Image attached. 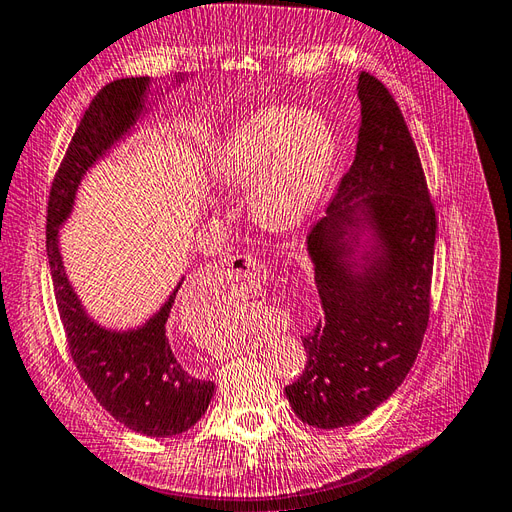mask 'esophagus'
I'll return each mask as SVG.
<instances>
[{
	"label": "esophagus",
	"mask_w": 512,
	"mask_h": 512,
	"mask_svg": "<svg viewBox=\"0 0 512 512\" xmlns=\"http://www.w3.org/2000/svg\"><path fill=\"white\" fill-rule=\"evenodd\" d=\"M264 279L266 266L251 255L227 257L216 268V281L222 283V287H227V290L242 296L251 305H259L261 298H264V287H261Z\"/></svg>",
	"instance_id": "obj_1"
}]
</instances>
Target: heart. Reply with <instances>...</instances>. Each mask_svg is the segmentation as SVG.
Here are the masks:
<instances>
[{
	"label": "heart",
	"mask_w": 512,
	"mask_h": 512,
	"mask_svg": "<svg viewBox=\"0 0 512 512\" xmlns=\"http://www.w3.org/2000/svg\"><path fill=\"white\" fill-rule=\"evenodd\" d=\"M335 157L337 136L322 114L277 106L222 140L212 175L225 188H248V212L261 227L290 231L318 205Z\"/></svg>",
	"instance_id": "1"
}]
</instances>
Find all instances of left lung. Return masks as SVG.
Listing matches in <instances>:
<instances>
[{
  "label": "left lung",
  "mask_w": 512,
  "mask_h": 512,
  "mask_svg": "<svg viewBox=\"0 0 512 512\" xmlns=\"http://www.w3.org/2000/svg\"><path fill=\"white\" fill-rule=\"evenodd\" d=\"M355 162L307 253L324 318L303 337L307 365L285 387L316 428L352 426L413 368L428 326L437 218L415 142L389 90L359 73Z\"/></svg>",
  "instance_id": "obj_1"
}]
</instances>
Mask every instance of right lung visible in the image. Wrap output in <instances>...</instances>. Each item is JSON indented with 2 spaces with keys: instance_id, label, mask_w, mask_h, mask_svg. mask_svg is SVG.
<instances>
[{
  "instance_id": "1",
  "label": "right lung",
  "mask_w": 512,
  "mask_h": 512,
  "mask_svg": "<svg viewBox=\"0 0 512 512\" xmlns=\"http://www.w3.org/2000/svg\"><path fill=\"white\" fill-rule=\"evenodd\" d=\"M186 80L188 75H175L177 86ZM151 84H157L153 77L116 80L101 88L88 106L51 186L47 257L71 357L97 402L116 422L140 435L175 437L199 422L216 389L212 381L196 378L181 363L166 335V320L186 277L179 279L164 305L147 322L134 329H110L82 305L60 253V229L73 214L82 179L131 136L136 123L149 114L157 95H164L162 86L153 90Z\"/></svg>"
}]
</instances>
